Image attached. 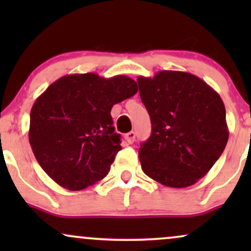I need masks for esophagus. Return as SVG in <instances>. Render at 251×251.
<instances>
[{
    "label": "esophagus",
    "mask_w": 251,
    "mask_h": 251,
    "mask_svg": "<svg viewBox=\"0 0 251 251\" xmlns=\"http://www.w3.org/2000/svg\"><path fill=\"white\" fill-rule=\"evenodd\" d=\"M125 139L128 144H133L134 140H135V133H134V132L133 131L128 132V133L125 135Z\"/></svg>",
    "instance_id": "34e87169"
}]
</instances>
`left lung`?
Returning <instances> with one entry per match:
<instances>
[{
	"instance_id": "left-lung-1",
	"label": "left lung",
	"mask_w": 251,
	"mask_h": 251,
	"mask_svg": "<svg viewBox=\"0 0 251 251\" xmlns=\"http://www.w3.org/2000/svg\"><path fill=\"white\" fill-rule=\"evenodd\" d=\"M137 82L152 124L138 152L144 174L170 188L194 185L217 162L229 138L220 94L179 71H160Z\"/></svg>"
}]
</instances>
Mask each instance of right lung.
<instances>
[{
	"label": "right lung",
	"instance_id": "add662e5",
	"mask_svg": "<svg viewBox=\"0 0 251 251\" xmlns=\"http://www.w3.org/2000/svg\"><path fill=\"white\" fill-rule=\"evenodd\" d=\"M137 92L125 75L70 74L51 83L31 107L28 134L43 171L71 191L105 178L122 150L111 109Z\"/></svg>",
	"mask_w": 251,
	"mask_h": 251
}]
</instances>
